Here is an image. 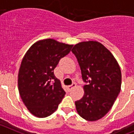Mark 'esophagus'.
<instances>
[{"label":"esophagus","mask_w":134,"mask_h":134,"mask_svg":"<svg viewBox=\"0 0 134 134\" xmlns=\"http://www.w3.org/2000/svg\"><path fill=\"white\" fill-rule=\"evenodd\" d=\"M75 86H76V83H74L73 84L71 85V86H67V89H68L69 91H71V90L74 88H75Z\"/></svg>","instance_id":"obj_1"}]
</instances>
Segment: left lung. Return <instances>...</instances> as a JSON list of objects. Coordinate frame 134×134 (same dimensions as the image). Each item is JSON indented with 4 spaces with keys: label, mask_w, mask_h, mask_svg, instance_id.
<instances>
[{
    "label": "left lung",
    "mask_w": 134,
    "mask_h": 134,
    "mask_svg": "<svg viewBox=\"0 0 134 134\" xmlns=\"http://www.w3.org/2000/svg\"><path fill=\"white\" fill-rule=\"evenodd\" d=\"M71 51L87 83L82 98L75 101L76 110L84 119L95 121L109 112L120 92V67L112 53L98 42H81Z\"/></svg>",
    "instance_id": "1"
}]
</instances>
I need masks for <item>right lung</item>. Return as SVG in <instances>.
<instances>
[{
  "label": "right lung",
  "instance_id": "obj_1",
  "mask_svg": "<svg viewBox=\"0 0 134 134\" xmlns=\"http://www.w3.org/2000/svg\"><path fill=\"white\" fill-rule=\"evenodd\" d=\"M73 45L45 39L34 43L25 53L18 74L21 98L32 115L40 118L51 115L65 94L54 69Z\"/></svg>",
  "mask_w": 134,
  "mask_h": 134
}]
</instances>
